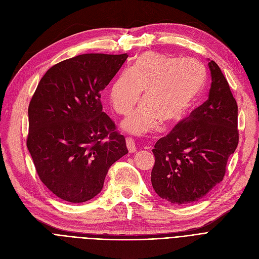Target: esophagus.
Returning a JSON list of instances; mask_svg holds the SVG:
<instances>
[{
  "label": "esophagus",
  "instance_id": "obj_1",
  "mask_svg": "<svg viewBox=\"0 0 259 259\" xmlns=\"http://www.w3.org/2000/svg\"><path fill=\"white\" fill-rule=\"evenodd\" d=\"M126 145L130 153H134L137 152V146H135V142L132 138H127L126 139Z\"/></svg>",
  "mask_w": 259,
  "mask_h": 259
}]
</instances>
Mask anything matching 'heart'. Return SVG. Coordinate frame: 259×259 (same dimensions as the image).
Here are the masks:
<instances>
[{
  "mask_svg": "<svg viewBox=\"0 0 259 259\" xmlns=\"http://www.w3.org/2000/svg\"><path fill=\"white\" fill-rule=\"evenodd\" d=\"M206 83L203 66L192 59L180 60L157 52H145L129 71L119 73L109 90L114 110L127 115L141 99L143 104L122 122L125 130L144 134L158 121L168 127L181 121L191 110Z\"/></svg>",
  "mask_w": 259,
  "mask_h": 259,
  "instance_id": "obj_1",
  "label": "heart"
}]
</instances>
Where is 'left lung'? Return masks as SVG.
I'll list each match as a JSON object with an SVG mask.
<instances>
[{"mask_svg":"<svg viewBox=\"0 0 259 259\" xmlns=\"http://www.w3.org/2000/svg\"><path fill=\"white\" fill-rule=\"evenodd\" d=\"M209 99L180 121L152 150L154 191L175 205L192 203L220 184L238 145L237 104L221 68L208 64Z\"/></svg>","mask_w":259,"mask_h":259,"instance_id":"1","label":"left lung"}]
</instances>
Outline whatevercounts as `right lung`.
Instances as JSON below:
<instances>
[{
    "instance_id": "add662e5",
    "label": "right lung",
    "mask_w": 259,
    "mask_h": 259,
    "mask_svg": "<svg viewBox=\"0 0 259 259\" xmlns=\"http://www.w3.org/2000/svg\"><path fill=\"white\" fill-rule=\"evenodd\" d=\"M127 58L80 54L52 66L39 80L28 107L27 148L39 180L61 199L97 196L109 168L128 153L101 103V91Z\"/></svg>"
}]
</instances>
